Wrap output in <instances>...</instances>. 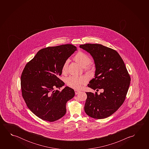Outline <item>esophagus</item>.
<instances>
[{
    "mask_svg": "<svg viewBox=\"0 0 149 149\" xmlns=\"http://www.w3.org/2000/svg\"><path fill=\"white\" fill-rule=\"evenodd\" d=\"M81 91L79 90H75V95H77L79 93H80Z\"/></svg>",
    "mask_w": 149,
    "mask_h": 149,
    "instance_id": "obj_1",
    "label": "esophagus"
}]
</instances>
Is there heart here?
Listing matches in <instances>:
<instances>
[{
    "label": "heart",
    "instance_id": "b5f03b06",
    "mask_svg": "<svg viewBox=\"0 0 149 149\" xmlns=\"http://www.w3.org/2000/svg\"><path fill=\"white\" fill-rule=\"evenodd\" d=\"M74 60L81 65V67L84 68L86 70H88L92 68L90 64V58L88 54L84 53L82 51H79L76 54L74 57ZM68 61H65L62 66V71L63 73H65L68 71ZM87 83V79L83 76L77 77L75 76H71L66 78V84L71 88L75 89H79L81 86Z\"/></svg>",
    "mask_w": 149,
    "mask_h": 149
}]
</instances>
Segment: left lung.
Wrapping results in <instances>:
<instances>
[{
	"instance_id": "1",
	"label": "left lung",
	"mask_w": 149,
	"mask_h": 149,
	"mask_svg": "<svg viewBox=\"0 0 149 149\" xmlns=\"http://www.w3.org/2000/svg\"><path fill=\"white\" fill-rule=\"evenodd\" d=\"M79 47L92 56L95 63V77L88 87L97 91L86 93L84 110L90 117L103 119L110 116L123 104L129 88L130 77L117 51L100 44H86Z\"/></svg>"
}]
</instances>
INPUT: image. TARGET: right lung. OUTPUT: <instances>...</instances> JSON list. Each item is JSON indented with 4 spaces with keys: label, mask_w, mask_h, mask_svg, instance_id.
Masks as SVG:
<instances>
[{
    "label": "right lung",
    "mask_w": 149,
    "mask_h": 149,
    "mask_svg": "<svg viewBox=\"0 0 149 149\" xmlns=\"http://www.w3.org/2000/svg\"><path fill=\"white\" fill-rule=\"evenodd\" d=\"M77 50L71 44L48 47L40 50L25 66L21 76L22 95L27 107L37 117L52 122L66 113V104L74 90L58 77L64 62Z\"/></svg>",
    "instance_id": "right-lung-1"
}]
</instances>
